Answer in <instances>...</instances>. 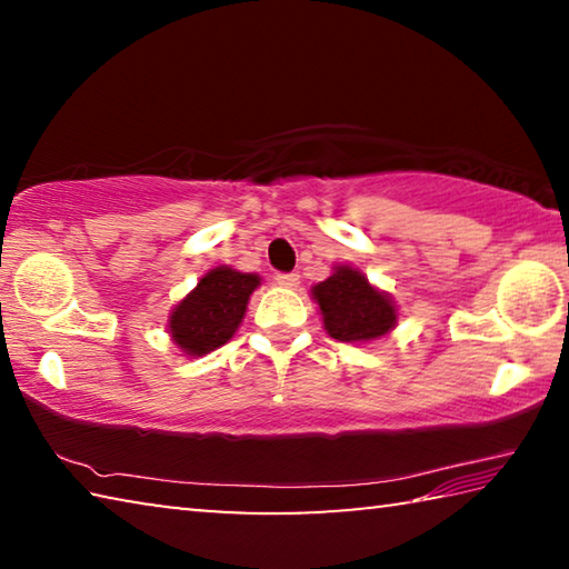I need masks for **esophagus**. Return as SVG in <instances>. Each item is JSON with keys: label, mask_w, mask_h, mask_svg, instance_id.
Listing matches in <instances>:
<instances>
[{"label": "esophagus", "mask_w": 569, "mask_h": 569, "mask_svg": "<svg viewBox=\"0 0 569 569\" xmlns=\"http://www.w3.org/2000/svg\"><path fill=\"white\" fill-rule=\"evenodd\" d=\"M298 281H301L298 273H276V283L283 286V288H296Z\"/></svg>", "instance_id": "esophagus-1"}]
</instances>
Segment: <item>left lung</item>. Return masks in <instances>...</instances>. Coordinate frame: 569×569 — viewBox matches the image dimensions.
<instances>
[{
  "label": "left lung",
  "mask_w": 569,
  "mask_h": 569,
  "mask_svg": "<svg viewBox=\"0 0 569 569\" xmlns=\"http://www.w3.org/2000/svg\"><path fill=\"white\" fill-rule=\"evenodd\" d=\"M323 326L339 341H371L397 323V308L349 266H339L331 278L313 288Z\"/></svg>",
  "instance_id": "8db88e82"
}]
</instances>
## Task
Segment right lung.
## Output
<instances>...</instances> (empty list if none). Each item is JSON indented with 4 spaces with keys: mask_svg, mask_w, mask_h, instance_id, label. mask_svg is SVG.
Returning <instances> with one entry per match:
<instances>
[{
    "mask_svg": "<svg viewBox=\"0 0 569 569\" xmlns=\"http://www.w3.org/2000/svg\"><path fill=\"white\" fill-rule=\"evenodd\" d=\"M258 283V276L238 273L233 268L206 273L170 316L172 341L190 356L216 351L236 333Z\"/></svg>",
    "mask_w": 569,
    "mask_h": 569,
    "instance_id": "1",
    "label": "right lung"
}]
</instances>
